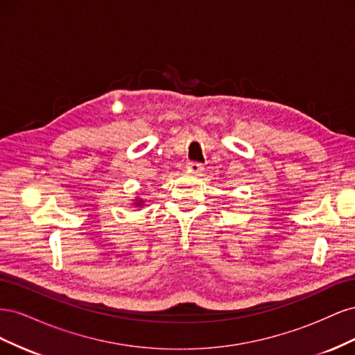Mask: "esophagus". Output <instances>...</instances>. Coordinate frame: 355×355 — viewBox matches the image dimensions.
Returning <instances> with one entry per match:
<instances>
[{"label": "esophagus", "instance_id": "esophagus-1", "mask_svg": "<svg viewBox=\"0 0 355 355\" xmlns=\"http://www.w3.org/2000/svg\"><path fill=\"white\" fill-rule=\"evenodd\" d=\"M187 168H188L189 171H192V173H196V175H200L201 171L204 170L202 164L196 163V161H192V163H188V164H187Z\"/></svg>", "mask_w": 355, "mask_h": 355}]
</instances>
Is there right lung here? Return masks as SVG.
<instances>
[{
    "label": "right lung",
    "instance_id": "obj_1",
    "mask_svg": "<svg viewBox=\"0 0 355 355\" xmlns=\"http://www.w3.org/2000/svg\"><path fill=\"white\" fill-rule=\"evenodd\" d=\"M133 206H135V207H142V206H145V202H144V200H142L141 197H135Z\"/></svg>",
    "mask_w": 355,
    "mask_h": 355
}]
</instances>
